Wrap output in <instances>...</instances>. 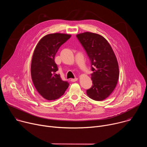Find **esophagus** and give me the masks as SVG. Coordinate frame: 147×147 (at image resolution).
Masks as SVG:
<instances>
[{
  "mask_svg": "<svg viewBox=\"0 0 147 147\" xmlns=\"http://www.w3.org/2000/svg\"><path fill=\"white\" fill-rule=\"evenodd\" d=\"M78 80V78H71V80H70V81H71V82H75V81H77Z\"/></svg>",
  "mask_w": 147,
  "mask_h": 147,
  "instance_id": "1",
  "label": "esophagus"
}]
</instances>
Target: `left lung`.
<instances>
[{
    "label": "left lung",
    "instance_id": "1",
    "mask_svg": "<svg viewBox=\"0 0 147 147\" xmlns=\"http://www.w3.org/2000/svg\"><path fill=\"white\" fill-rule=\"evenodd\" d=\"M76 36L91 60L93 71V85L87 90V94L95 100L105 99L115 90L119 79V65L115 54L108 40L99 34L86 32Z\"/></svg>",
    "mask_w": 147,
    "mask_h": 147
}]
</instances>
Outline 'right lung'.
Wrapping results in <instances>:
<instances>
[{
    "label": "right lung",
    "instance_id": "add662e5",
    "mask_svg": "<svg viewBox=\"0 0 147 147\" xmlns=\"http://www.w3.org/2000/svg\"><path fill=\"white\" fill-rule=\"evenodd\" d=\"M70 37L71 35L66 34H48L40 39L34 51L31 65L32 80L38 93L48 100L59 98L69 87V84L56 74L58 68L55 57L60 46Z\"/></svg>",
    "mask_w": 147,
    "mask_h": 147
}]
</instances>
